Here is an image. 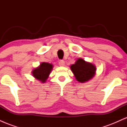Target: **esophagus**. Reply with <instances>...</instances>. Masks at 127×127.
Returning a JSON list of instances; mask_svg holds the SVG:
<instances>
[{"mask_svg":"<svg viewBox=\"0 0 127 127\" xmlns=\"http://www.w3.org/2000/svg\"><path fill=\"white\" fill-rule=\"evenodd\" d=\"M60 66H64L65 65V62L63 60H60L59 62Z\"/></svg>","mask_w":127,"mask_h":127,"instance_id":"1","label":"esophagus"}]
</instances>
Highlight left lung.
<instances>
[{
    "label": "left lung",
    "mask_w": 127,
    "mask_h": 127,
    "mask_svg": "<svg viewBox=\"0 0 127 127\" xmlns=\"http://www.w3.org/2000/svg\"><path fill=\"white\" fill-rule=\"evenodd\" d=\"M72 70L76 81L85 83L91 80L96 73V66L91 63L87 62L82 58H79L75 63L70 65Z\"/></svg>",
    "instance_id": "obj_1"
}]
</instances>
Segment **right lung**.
I'll return each mask as SVG.
<instances>
[{
    "mask_svg": "<svg viewBox=\"0 0 127 127\" xmlns=\"http://www.w3.org/2000/svg\"><path fill=\"white\" fill-rule=\"evenodd\" d=\"M52 68L53 65L52 64L42 62L38 67L33 69L32 71V76L37 81L43 84L47 81Z\"/></svg>",
    "mask_w": 127,
    "mask_h": 127,
    "instance_id": "right-lung-1",
    "label": "right lung"
}]
</instances>
